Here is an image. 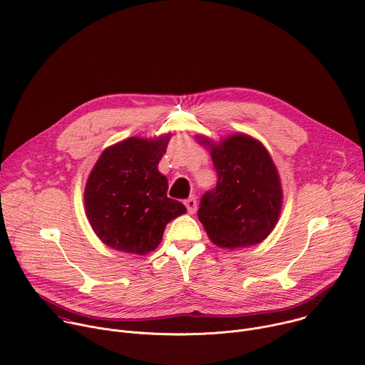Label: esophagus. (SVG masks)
I'll return each instance as SVG.
<instances>
[{"mask_svg": "<svg viewBox=\"0 0 365 365\" xmlns=\"http://www.w3.org/2000/svg\"><path fill=\"white\" fill-rule=\"evenodd\" d=\"M185 206H186V210H187V212L192 215V214H195L196 212V210H197V202H196V197L195 196H190L189 199H186L185 200Z\"/></svg>", "mask_w": 365, "mask_h": 365, "instance_id": "34e87169", "label": "esophagus"}]
</instances>
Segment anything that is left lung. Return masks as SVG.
<instances>
[{
	"label": "left lung",
	"instance_id": "8db88e82",
	"mask_svg": "<svg viewBox=\"0 0 365 365\" xmlns=\"http://www.w3.org/2000/svg\"><path fill=\"white\" fill-rule=\"evenodd\" d=\"M210 150L218 173L217 189L203 195L197 218L221 248H245L264 241L280 218L283 189L264 144L234 133L220 141L196 135Z\"/></svg>",
	"mask_w": 365,
	"mask_h": 365
}]
</instances>
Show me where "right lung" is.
<instances>
[{
	"instance_id": "1",
	"label": "right lung",
	"mask_w": 365,
	"mask_h": 365,
	"mask_svg": "<svg viewBox=\"0 0 365 365\" xmlns=\"http://www.w3.org/2000/svg\"><path fill=\"white\" fill-rule=\"evenodd\" d=\"M170 137H128L101 153L83 202L93 232L106 245L148 254L162 242L166 225L186 212L182 202L168 196V178L158 169Z\"/></svg>"
}]
</instances>
